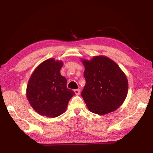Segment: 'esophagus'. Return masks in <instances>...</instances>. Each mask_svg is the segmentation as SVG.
Returning a JSON list of instances; mask_svg holds the SVG:
<instances>
[{
	"label": "esophagus",
	"instance_id": "34e87169",
	"mask_svg": "<svg viewBox=\"0 0 153 153\" xmlns=\"http://www.w3.org/2000/svg\"><path fill=\"white\" fill-rule=\"evenodd\" d=\"M74 92H75V93H76V95H79V94H80V90L79 89L74 90Z\"/></svg>",
	"mask_w": 153,
	"mask_h": 153
}]
</instances>
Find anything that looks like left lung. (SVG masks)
<instances>
[{
	"mask_svg": "<svg viewBox=\"0 0 153 153\" xmlns=\"http://www.w3.org/2000/svg\"><path fill=\"white\" fill-rule=\"evenodd\" d=\"M86 85L81 93L88 109L98 115L115 111L128 94V82L118 65L105 56L82 59Z\"/></svg>",
	"mask_w": 153,
	"mask_h": 153,
	"instance_id": "left-lung-1",
	"label": "left lung"
}]
</instances>
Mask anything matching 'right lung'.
Returning <instances> with one entry per match:
<instances>
[{
    "label": "right lung",
    "instance_id": "add662e5",
    "mask_svg": "<svg viewBox=\"0 0 153 153\" xmlns=\"http://www.w3.org/2000/svg\"><path fill=\"white\" fill-rule=\"evenodd\" d=\"M63 62L49 59L38 65L28 81L27 98L40 115L56 117L66 111L69 100L75 94L67 88V79L60 73Z\"/></svg>",
    "mask_w": 153,
    "mask_h": 153
}]
</instances>
